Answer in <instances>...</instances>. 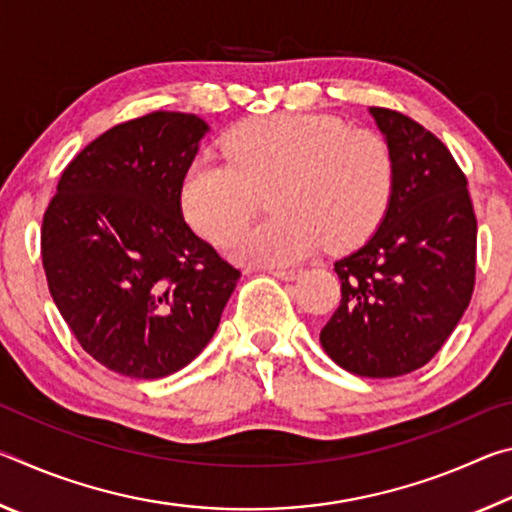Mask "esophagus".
<instances>
[{
	"mask_svg": "<svg viewBox=\"0 0 512 512\" xmlns=\"http://www.w3.org/2000/svg\"><path fill=\"white\" fill-rule=\"evenodd\" d=\"M268 273L280 277V280H296V277L302 273V268H268Z\"/></svg>",
	"mask_w": 512,
	"mask_h": 512,
	"instance_id": "34e87169",
	"label": "esophagus"
}]
</instances>
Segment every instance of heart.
<instances>
[{
    "label": "heart",
    "instance_id": "b5f03b06",
    "mask_svg": "<svg viewBox=\"0 0 512 512\" xmlns=\"http://www.w3.org/2000/svg\"><path fill=\"white\" fill-rule=\"evenodd\" d=\"M393 155L377 133L348 128L327 115H277L237 128L223 158L189 164L180 205L189 225L212 244H225L272 192L266 222L232 236L239 264L280 266L323 244L341 250L366 239L393 192Z\"/></svg>",
    "mask_w": 512,
    "mask_h": 512
}]
</instances>
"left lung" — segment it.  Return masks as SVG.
I'll return each instance as SVG.
<instances>
[{"label":"left lung","mask_w":512,"mask_h":512,"mask_svg":"<svg viewBox=\"0 0 512 512\" xmlns=\"http://www.w3.org/2000/svg\"><path fill=\"white\" fill-rule=\"evenodd\" d=\"M368 112L393 155V192L377 230L334 262L341 305L320 345L352 375L400 377L431 361L470 305L476 216L436 135L402 112Z\"/></svg>","instance_id":"1"}]
</instances>
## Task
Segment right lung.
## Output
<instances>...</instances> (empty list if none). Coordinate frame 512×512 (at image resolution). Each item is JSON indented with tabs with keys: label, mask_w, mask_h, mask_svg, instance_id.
I'll return each instance as SVG.
<instances>
[{
	"label": "right lung",
	"mask_w": 512,
	"mask_h": 512,
	"mask_svg": "<svg viewBox=\"0 0 512 512\" xmlns=\"http://www.w3.org/2000/svg\"><path fill=\"white\" fill-rule=\"evenodd\" d=\"M207 133L185 112L110 128L67 164L45 212L51 298L81 348L124 377L160 379L192 363L237 287L241 273L180 207Z\"/></svg>",
	"instance_id": "right-lung-1"
}]
</instances>
